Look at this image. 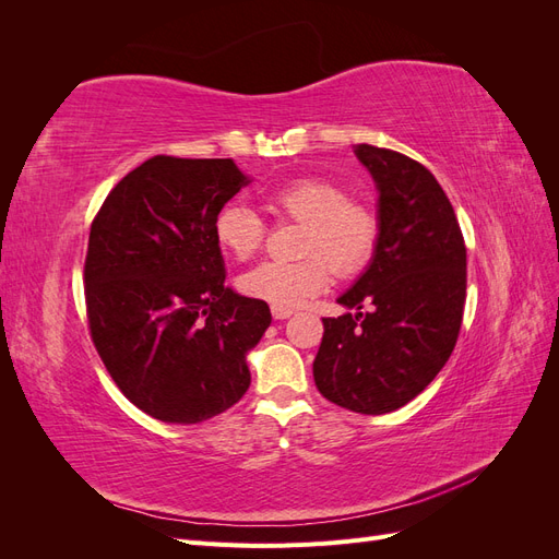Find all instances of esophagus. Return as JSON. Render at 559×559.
<instances>
[{
    "instance_id": "obj_1",
    "label": "esophagus",
    "mask_w": 559,
    "mask_h": 559,
    "mask_svg": "<svg viewBox=\"0 0 559 559\" xmlns=\"http://www.w3.org/2000/svg\"><path fill=\"white\" fill-rule=\"evenodd\" d=\"M270 312H273L275 319H289L294 314L292 308H282V306H273V308H270Z\"/></svg>"
}]
</instances>
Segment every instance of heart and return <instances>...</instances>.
I'll use <instances>...</instances> for the list:
<instances>
[{
	"instance_id": "obj_1",
	"label": "heart",
	"mask_w": 559,
	"mask_h": 559,
	"mask_svg": "<svg viewBox=\"0 0 559 559\" xmlns=\"http://www.w3.org/2000/svg\"><path fill=\"white\" fill-rule=\"evenodd\" d=\"M263 207L275 218L302 224L294 263H261L238 280L240 292L273 306L296 308L329 286L331 273L341 280L359 275L380 240L373 207L347 198L345 186L324 177H298L263 193ZM265 238L261 216L230 202L214 218V240L235 261H249Z\"/></svg>"
}]
</instances>
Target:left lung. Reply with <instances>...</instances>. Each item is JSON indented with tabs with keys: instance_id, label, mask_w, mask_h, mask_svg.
Segmentation results:
<instances>
[{
	"instance_id": "left-lung-1",
	"label": "left lung",
	"mask_w": 559,
	"mask_h": 559,
	"mask_svg": "<svg viewBox=\"0 0 559 559\" xmlns=\"http://www.w3.org/2000/svg\"><path fill=\"white\" fill-rule=\"evenodd\" d=\"M373 175L380 240L373 261L324 317L312 364L321 396L352 413L384 415L413 401L445 366L462 329L466 247L441 183L392 148L357 144ZM366 301L374 306L361 313Z\"/></svg>"
}]
</instances>
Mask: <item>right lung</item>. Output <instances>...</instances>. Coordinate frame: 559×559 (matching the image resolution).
<instances>
[{"label":"right lung","instance_id":"1","mask_svg":"<svg viewBox=\"0 0 559 559\" xmlns=\"http://www.w3.org/2000/svg\"><path fill=\"white\" fill-rule=\"evenodd\" d=\"M249 179L230 158L154 156L93 218L83 282L91 337L111 380L146 415L198 425L249 389L247 352L265 300L226 286L214 218Z\"/></svg>","mask_w":559,"mask_h":559}]
</instances>
